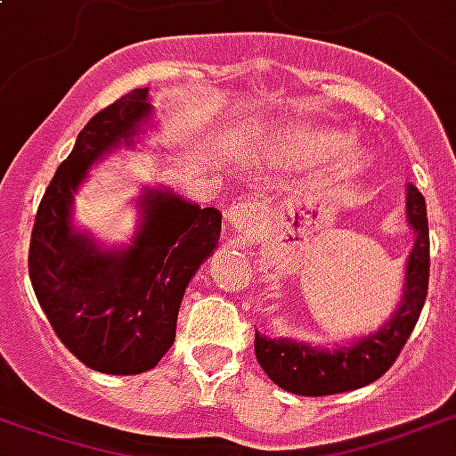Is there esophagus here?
I'll return each mask as SVG.
<instances>
[{"label":"esophagus","mask_w":456,"mask_h":456,"mask_svg":"<svg viewBox=\"0 0 456 456\" xmlns=\"http://www.w3.org/2000/svg\"><path fill=\"white\" fill-rule=\"evenodd\" d=\"M263 215H265V208L256 200H248V198H241V200H236L232 208H229L227 220L229 224L239 232H248L263 220Z\"/></svg>","instance_id":"esophagus-1"}]
</instances>
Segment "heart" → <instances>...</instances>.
Wrapping results in <instances>:
<instances>
[{"mask_svg":"<svg viewBox=\"0 0 456 456\" xmlns=\"http://www.w3.org/2000/svg\"><path fill=\"white\" fill-rule=\"evenodd\" d=\"M339 145V135L325 128H311V126H291L284 128L282 134L277 135V152L284 162H318L325 155L335 151ZM361 165V152L352 145H346L337 152V159L332 169L335 172H352Z\"/></svg>","mask_w":456,"mask_h":456,"instance_id":"heart-1","label":"heart"}]
</instances>
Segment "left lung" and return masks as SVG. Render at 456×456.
Segmentation results:
<instances>
[{
	"label": "left lung",
	"mask_w": 456,
	"mask_h": 456,
	"mask_svg": "<svg viewBox=\"0 0 456 456\" xmlns=\"http://www.w3.org/2000/svg\"><path fill=\"white\" fill-rule=\"evenodd\" d=\"M406 215L416 232V243L406 265L404 297L395 318L380 332L335 352L313 349L291 339H270L256 332V359L274 385L305 397L337 395L378 380L397 361L428 294V215L421 191L413 183L406 189Z\"/></svg>",
	"instance_id": "obj_1"
}]
</instances>
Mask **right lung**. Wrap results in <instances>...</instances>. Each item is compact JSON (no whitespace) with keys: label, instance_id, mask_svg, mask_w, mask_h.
I'll use <instances>...</instances> for the list:
<instances>
[{"label":"right lung","instance_id":"obj_1","mask_svg":"<svg viewBox=\"0 0 456 456\" xmlns=\"http://www.w3.org/2000/svg\"><path fill=\"white\" fill-rule=\"evenodd\" d=\"M151 114L135 88L83 126L35 215L28 274L54 335L93 370L138 375L169 352L183 291L213 248L222 213L165 191L141 198L143 227L126 251L102 253L69 224L71 193L104 152L128 143Z\"/></svg>","mask_w":456,"mask_h":456}]
</instances>
